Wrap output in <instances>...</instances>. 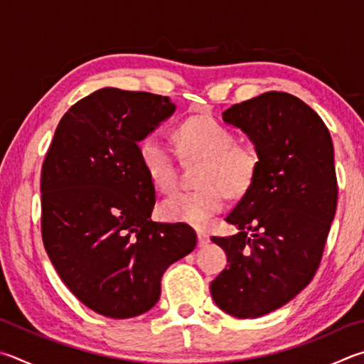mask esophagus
Instances as JSON below:
<instances>
[{
	"label": "esophagus",
	"instance_id": "esophagus-1",
	"mask_svg": "<svg viewBox=\"0 0 364 364\" xmlns=\"http://www.w3.org/2000/svg\"><path fill=\"white\" fill-rule=\"evenodd\" d=\"M197 240H199V247H205L207 243H210V235L207 232H203V230H199V232H197Z\"/></svg>",
	"mask_w": 364,
	"mask_h": 364
}]
</instances>
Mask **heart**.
Instances as JSON below:
<instances>
[{
	"instance_id": "obj_1",
	"label": "heart",
	"mask_w": 364,
	"mask_h": 364,
	"mask_svg": "<svg viewBox=\"0 0 364 364\" xmlns=\"http://www.w3.org/2000/svg\"><path fill=\"white\" fill-rule=\"evenodd\" d=\"M178 153L186 161H203L200 189L181 191L164 199L159 213L170 223L203 228L224 208L226 194L239 197L251 186L257 168L256 151L235 143V135L208 116H194L175 132ZM144 171L154 186L167 193L176 186L173 149L157 135H148L138 148Z\"/></svg>"
}]
</instances>
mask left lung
Masks as SVG:
<instances>
[{"label":"left lung","mask_w":364,"mask_h":364,"mask_svg":"<svg viewBox=\"0 0 364 364\" xmlns=\"http://www.w3.org/2000/svg\"><path fill=\"white\" fill-rule=\"evenodd\" d=\"M223 121L255 144L257 168L226 218L239 232L211 239L228 266L210 291L223 312L257 318L291 301L318 269L338 205L334 148L321 117L287 92L234 105Z\"/></svg>","instance_id":"8db88e82"}]
</instances>
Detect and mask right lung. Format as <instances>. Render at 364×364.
Here are the masks:
<instances>
[{
	"instance_id": "1",
	"label": "right lung",
	"mask_w": 364,
	"mask_h": 364,
	"mask_svg": "<svg viewBox=\"0 0 364 364\" xmlns=\"http://www.w3.org/2000/svg\"><path fill=\"white\" fill-rule=\"evenodd\" d=\"M168 97L103 87L58 122L41 170L43 242L65 285L109 318L156 306L168 266L196 248L188 224L151 221L138 143L175 113Z\"/></svg>"
}]
</instances>
